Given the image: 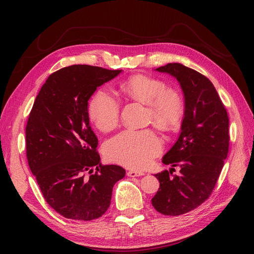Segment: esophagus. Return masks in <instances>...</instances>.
I'll list each match as a JSON object with an SVG mask.
<instances>
[{
	"label": "esophagus",
	"instance_id": "esophagus-1",
	"mask_svg": "<svg viewBox=\"0 0 254 254\" xmlns=\"http://www.w3.org/2000/svg\"><path fill=\"white\" fill-rule=\"evenodd\" d=\"M143 175H144V173L136 172V171H129L127 173L128 177H140V176H143Z\"/></svg>",
	"mask_w": 254,
	"mask_h": 254
}]
</instances>
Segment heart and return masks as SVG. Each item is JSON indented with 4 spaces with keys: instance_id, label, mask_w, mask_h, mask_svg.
I'll return each mask as SVG.
<instances>
[{
    "instance_id": "heart-1",
    "label": "heart",
    "mask_w": 254,
    "mask_h": 254,
    "mask_svg": "<svg viewBox=\"0 0 254 254\" xmlns=\"http://www.w3.org/2000/svg\"><path fill=\"white\" fill-rule=\"evenodd\" d=\"M120 91L126 97L147 104V120L160 127L172 128L183 117L184 99L180 91L165 87L158 78L147 75L130 76L120 83ZM120 112V101L107 88L98 89L89 102V118L103 131L118 125ZM162 148V139L153 129H125L105 143L104 153L113 162L132 170H144Z\"/></svg>"
}]
</instances>
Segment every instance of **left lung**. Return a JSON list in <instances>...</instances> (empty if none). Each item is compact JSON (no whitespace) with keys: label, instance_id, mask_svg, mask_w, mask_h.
Instances as JSON below:
<instances>
[{"label":"left lung","instance_id":"obj_1","mask_svg":"<svg viewBox=\"0 0 254 254\" xmlns=\"http://www.w3.org/2000/svg\"><path fill=\"white\" fill-rule=\"evenodd\" d=\"M157 71L175 76L186 97L180 136L162 160L179 166L180 176L173 175L174 168L157 174L160 188L151 199L159 213L178 216L203 203L216 186L229 152V117L216 89L201 73L181 64Z\"/></svg>","mask_w":254,"mask_h":254}]
</instances>
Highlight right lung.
Listing matches in <instances>:
<instances>
[{
    "label": "right lung",
    "mask_w": 254,
    "mask_h": 254,
    "mask_svg": "<svg viewBox=\"0 0 254 254\" xmlns=\"http://www.w3.org/2000/svg\"><path fill=\"white\" fill-rule=\"evenodd\" d=\"M120 73L88 64L60 68L44 82L29 113L28 166L45 201L65 218L101 217L110 205L113 186L126 174L119 165L102 164L88 114L96 88Z\"/></svg>",
    "instance_id": "1"
}]
</instances>
